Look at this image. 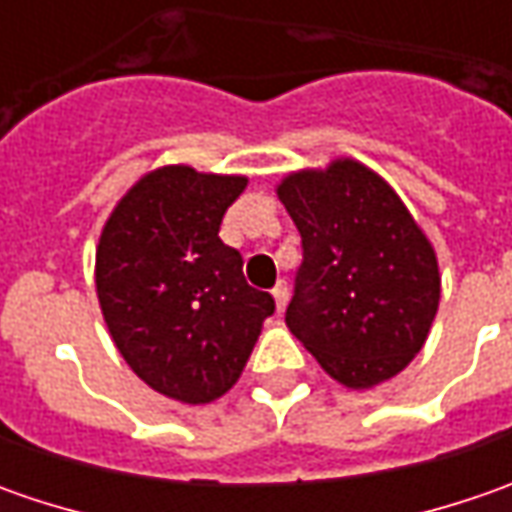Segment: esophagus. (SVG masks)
<instances>
[{"label": "esophagus", "instance_id": "1", "mask_svg": "<svg viewBox=\"0 0 512 512\" xmlns=\"http://www.w3.org/2000/svg\"><path fill=\"white\" fill-rule=\"evenodd\" d=\"M273 299H276V310L282 313L287 307V299H290V290H287V282H279L273 287Z\"/></svg>", "mask_w": 512, "mask_h": 512}]
</instances>
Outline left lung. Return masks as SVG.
<instances>
[{"label":"left lung","instance_id":"1","mask_svg":"<svg viewBox=\"0 0 512 512\" xmlns=\"http://www.w3.org/2000/svg\"><path fill=\"white\" fill-rule=\"evenodd\" d=\"M276 193L305 250L285 313L290 333L344 387L393 379L422 350L442 296L424 230L356 159L290 173Z\"/></svg>","mask_w":512,"mask_h":512}]
</instances>
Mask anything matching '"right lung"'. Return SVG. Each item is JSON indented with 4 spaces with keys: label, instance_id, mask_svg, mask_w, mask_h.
Masks as SVG:
<instances>
[{
    "label": "right lung",
    "instance_id": "add662e5",
    "mask_svg": "<svg viewBox=\"0 0 512 512\" xmlns=\"http://www.w3.org/2000/svg\"><path fill=\"white\" fill-rule=\"evenodd\" d=\"M245 176L187 165L150 170L113 207L96 247V296L113 344L156 393L207 404L239 382L270 293L245 282L219 239Z\"/></svg>",
    "mask_w": 512,
    "mask_h": 512
}]
</instances>
